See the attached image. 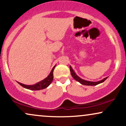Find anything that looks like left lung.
I'll list each match as a JSON object with an SVG mask.
<instances>
[{
	"label": "left lung",
	"instance_id": "left-lung-1",
	"mask_svg": "<svg viewBox=\"0 0 126 126\" xmlns=\"http://www.w3.org/2000/svg\"><path fill=\"white\" fill-rule=\"evenodd\" d=\"M70 73H71V75H72V77L74 78L75 80H77L78 82H79V83H81V84L84 85H89V86H93V85H98V84H99V83H102V82H104L108 78V77H107V78H104V79H102V80H100V81H98V82L87 81V80H83V79H81V78H79V76H78L77 75H76V73H75V72L73 71V69H72V67L70 66Z\"/></svg>",
	"mask_w": 126,
	"mask_h": 126
}]
</instances>
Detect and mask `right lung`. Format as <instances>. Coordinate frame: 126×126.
<instances>
[{"label":"right lung","mask_w":126,"mask_h":126,"mask_svg":"<svg viewBox=\"0 0 126 126\" xmlns=\"http://www.w3.org/2000/svg\"><path fill=\"white\" fill-rule=\"evenodd\" d=\"M56 66H54L53 67V69H52L51 72L49 74V75L47 76L46 79H44V80H43L42 81L38 82V83H36L35 85H26L24 84H22V83H19V82H18V83L21 86H22V87L27 88V89H30V90H33V91H37V90H41V89H45V88H47L50 85V83H51L52 81L53 80V71H54V69Z\"/></svg>","instance_id":"right-lung-1"}]
</instances>
